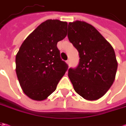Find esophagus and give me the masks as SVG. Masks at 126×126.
<instances>
[{
  "instance_id": "1",
  "label": "esophagus",
  "mask_w": 126,
  "mask_h": 126,
  "mask_svg": "<svg viewBox=\"0 0 126 126\" xmlns=\"http://www.w3.org/2000/svg\"><path fill=\"white\" fill-rule=\"evenodd\" d=\"M66 64L69 66H70V60H68L66 61Z\"/></svg>"
}]
</instances>
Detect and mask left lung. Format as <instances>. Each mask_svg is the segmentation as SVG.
Wrapping results in <instances>:
<instances>
[{
	"label": "left lung",
	"instance_id": "1",
	"mask_svg": "<svg viewBox=\"0 0 126 126\" xmlns=\"http://www.w3.org/2000/svg\"><path fill=\"white\" fill-rule=\"evenodd\" d=\"M68 38L80 57L77 68L68 72L75 91L86 100L101 98L115 80L118 63L114 48L93 26L83 21L69 23Z\"/></svg>",
	"mask_w": 126,
	"mask_h": 126
}]
</instances>
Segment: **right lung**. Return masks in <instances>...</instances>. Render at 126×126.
I'll return each mask as SVG.
<instances>
[{
  "instance_id": "right-lung-1",
  "label": "right lung",
  "mask_w": 126,
  "mask_h": 126,
  "mask_svg": "<svg viewBox=\"0 0 126 126\" xmlns=\"http://www.w3.org/2000/svg\"><path fill=\"white\" fill-rule=\"evenodd\" d=\"M67 22L47 19L22 43L16 55V74L23 92L42 101L56 90L67 69L57 44L66 36Z\"/></svg>"
}]
</instances>
